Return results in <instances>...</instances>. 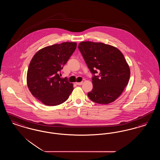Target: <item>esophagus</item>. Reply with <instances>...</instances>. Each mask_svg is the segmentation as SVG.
Masks as SVG:
<instances>
[{
	"label": "esophagus",
	"instance_id": "obj_1",
	"mask_svg": "<svg viewBox=\"0 0 160 160\" xmlns=\"http://www.w3.org/2000/svg\"><path fill=\"white\" fill-rule=\"evenodd\" d=\"M77 85H82L83 84V82H77L76 83Z\"/></svg>",
	"mask_w": 160,
	"mask_h": 160
}]
</instances>
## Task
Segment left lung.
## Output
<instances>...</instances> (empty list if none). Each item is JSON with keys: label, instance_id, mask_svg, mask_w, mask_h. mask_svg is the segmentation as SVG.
<instances>
[{"label": "left lung", "instance_id": "obj_1", "mask_svg": "<svg viewBox=\"0 0 160 160\" xmlns=\"http://www.w3.org/2000/svg\"><path fill=\"white\" fill-rule=\"evenodd\" d=\"M78 47L93 74V89L88 93L89 98L98 104L113 102L121 95L130 77L123 54L113 46L101 42L84 41Z\"/></svg>", "mask_w": 160, "mask_h": 160}]
</instances>
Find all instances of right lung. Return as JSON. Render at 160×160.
<instances>
[{"instance_id": "right-lung-1", "label": "right lung", "mask_w": 160, "mask_h": 160, "mask_svg": "<svg viewBox=\"0 0 160 160\" xmlns=\"http://www.w3.org/2000/svg\"><path fill=\"white\" fill-rule=\"evenodd\" d=\"M77 43L65 42L47 46L33 56L28 72L27 84L32 95L48 106L66 101L73 91V84L59 72L76 48Z\"/></svg>"}]
</instances>
